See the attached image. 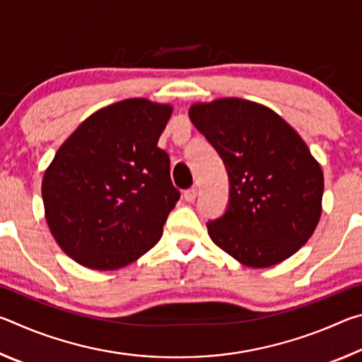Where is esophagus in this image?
Returning a JSON list of instances; mask_svg holds the SVG:
<instances>
[{"mask_svg":"<svg viewBox=\"0 0 362 362\" xmlns=\"http://www.w3.org/2000/svg\"><path fill=\"white\" fill-rule=\"evenodd\" d=\"M196 196H198V188L196 187H192L183 192V198H185L187 203H193V201L196 199Z\"/></svg>","mask_w":362,"mask_h":362,"instance_id":"esophagus-1","label":"esophagus"}]
</instances>
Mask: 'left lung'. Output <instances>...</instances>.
Returning <instances> with one entry per match:
<instances>
[{
	"label": "left lung",
	"instance_id": "obj_1",
	"mask_svg": "<svg viewBox=\"0 0 362 362\" xmlns=\"http://www.w3.org/2000/svg\"><path fill=\"white\" fill-rule=\"evenodd\" d=\"M188 115L230 177L228 209L207 223L214 244L250 268L289 259L322 212L324 174L303 139L272 108L238 97L193 103Z\"/></svg>",
	"mask_w": 362,
	"mask_h": 362
}]
</instances>
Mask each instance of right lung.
Wrapping results in <instances>:
<instances>
[{"label": "right lung", "instance_id": "obj_1", "mask_svg": "<svg viewBox=\"0 0 362 362\" xmlns=\"http://www.w3.org/2000/svg\"><path fill=\"white\" fill-rule=\"evenodd\" d=\"M173 105L126 99L97 110L60 145L41 183L49 231L79 265L112 272L163 235L180 198L158 140Z\"/></svg>", "mask_w": 362, "mask_h": 362}]
</instances>
